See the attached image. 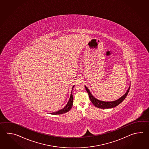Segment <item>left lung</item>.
<instances>
[{
    "label": "left lung",
    "mask_w": 149,
    "mask_h": 149,
    "mask_svg": "<svg viewBox=\"0 0 149 149\" xmlns=\"http://www.w3.org/2000/svg\"><path fill=\"white\" fill-rule=\"evenodd\" d=\"M85 87L86 90L87 92L88 93L89 95V97L90 100L91 101L92 103L95 105L96 107L98 108H101V109H109V108H114L116 107H117V105L120 104L122 102L124 101L125 98L126 97L127 95H128V93L130 91V87L127 90L126 93H125V95H123L122 97H121L120 98H119L117 100L115 101L112 102H104L102 101H100L98 100L97 99L95 98L92 94L90 93L88 89L87 88L86 86Z\"/></svg>",
    "instance_id": "obj_1"
}]
</instances>
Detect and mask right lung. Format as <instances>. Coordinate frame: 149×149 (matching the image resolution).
<instances>
[{
    "label": "right lung",
    "mask_w": 149,
    "mask_h": 149,
    "mask_svg": "<svg viewBox=\"0 0 149 149\" xmlns=\"http://www.w3.org/2000/svg\"><path fill=\"white\" fill-rule=\"evenodd\" d=\"M73 87H74V86H73V87H72V89H73ZM72 92H71V95H70V99H69V102H68L67 104L65 105V107L63 109H61V110H59V111H56V112H53V113H51V114H63V113H66L67 112L70 111V109H71L72 107V105H73V98Z\"/></svg>",
    "instance_id": "obj_1"
}]
</instances>
